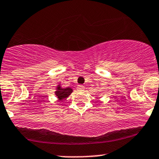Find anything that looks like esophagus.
Instances as JSON below:
<instances>
[{"label":"esophagus","mask_w":159,"mask_h":159,"mask_svg":"<svg viewBox=\"0 0 159 159\" xmlns=\"http://www.w3.org/2000/svg\"><path fill=\"white\" fill-rule=\"evenodd\" d=\"M77 90L78 91H80V92H82V91H84V87L83 85H78L77 87Z\"/></svg>","instance_id":"obj_1"}]
</instances>
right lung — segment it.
<instances>
[{
  "label": "right lung",
  "mask_w": 159,
  "mask_h": 159,
  "mask_svg": "<svg viewBox=\"0 0 159 159\" xmlns=\"http://www.w3.org/2000/svg\"><path fill=\"white\" fill-rule=\"evenodd\" d=\"M72 89L70 87H67V88H61V86L58 85L57 88V91H55L56 96H57L58 99L63 100L64 98H66L68 96L72 93Z\"/></svg>",
  "instance_id": "add662e5"
}]
</instances>
